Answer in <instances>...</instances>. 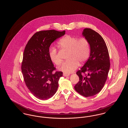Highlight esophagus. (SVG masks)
<instances>
[{"label":"esophagus","instance_id":"obj_1","mask_svg":"<svg viewBox=\"0 0 128 128\" xmlns=\"http://www.w3.org/2000/svg\"><path fill=\"white\" fill-rule=\"evenodd\" d=\"M63 76H64V77H67V76H69V74L64 73L63 74Z\"/></svg>","mask_w":128,"mask_h":128}]
</instances>
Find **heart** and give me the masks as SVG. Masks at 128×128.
Listing matches in <instances>:
<instances>
[{
  "instance_id": "1",
  "label": "heart",
  "mask_w": 128,
  "mask_h": 128,
  "mask_svg": "<svg viewBox=\"0 0 128 128\" xmlns=\"http://www.w3.org/2000/svg\"><path fill=\"white\" fill-rule=\"evenodd\" d=\"M60 48L68 51L67 61L63 62L59 67V70L66 73H70L78 68L80 64H82L89 57L90 53V44L85 37L67 35L62 37L58 43ZM49 56L50 60L56 65L61 64V58L58 54L56 49L52 47L49 49Z\"/></svg>"
}]
</instances>
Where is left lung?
I'll list each match as a JSON object with an SVG mask.
<instances>
[{
    "label": "left lung",
    "mask_w": 128,
    "mask_h": 128,
    "mask_svg": "<svg viewBox=\"0 0 128 128\" xmlns=\"http://www.w3.org/2000/svg\"><path fill=\"white\" fill-rule=\"evenodd\" d=\"M82 34L89 42L90 55L84 66L76 72L79 81L74 88L82 96L90 97L99 92L104 85L110 70V56L103 37L96 32L85 28Z\"/></svg>",
    "instance_id": "8db88e82"
}]
</instances>
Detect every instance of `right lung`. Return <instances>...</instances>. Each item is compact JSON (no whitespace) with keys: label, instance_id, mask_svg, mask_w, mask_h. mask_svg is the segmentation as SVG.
Masks as SVG:
<instances>
[{"label":"right lung","instance_id":"1","mask_svg":"<svg viewBox=\"0 0 128 128\" xmlns=\"http://www.w3.org/2000/svg\"><path fill=\"white\" fill-rule=\"evenodd\" d=\"M65 30H41L30 38L24 49L22 72L26 85L31 93L41 100L52 98L63 75L56 70L49 56V47L55 40L63 36Z\"/></svg>","mask_w":128,"mask_h":128}]
</instances>
